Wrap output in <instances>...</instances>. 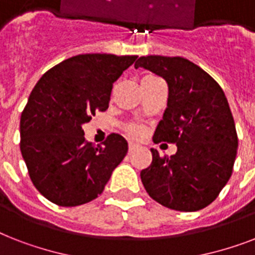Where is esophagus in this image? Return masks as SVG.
<instances>
[{"label":"esophagus","instance_id":"esophagus-1","mask_svg":"<svg viewBox=\"0 0 255 255\" xmlns=\"http://www.w3.org/2000/svg\"><path fill=\"white\" fill-rule=\"evenodd\" d=\"M137 148H139V144L132 143V141H129V143H128V151H129V152L136 151V149H137Z\"/></svg>","mask_w":255,"mask_h":255}]
</instances>
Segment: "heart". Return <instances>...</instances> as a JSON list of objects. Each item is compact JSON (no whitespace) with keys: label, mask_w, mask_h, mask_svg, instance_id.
<instances>
[{"label":"heart","mask_w":255,"mask_h":255,"mask_svg":"<svg viewBox=\"0 0 255 255\" xmlns=\"http://www.w3.org/2000/svg\"><path fill=\"white\" fill-rule=\"evenodd\" d=\"M151 78V77H149ZM123 131L131 137H141L144 135V127L137 123H127L123 126Z\"/></svg>","instance_id":"obj_1"}]
</instances>
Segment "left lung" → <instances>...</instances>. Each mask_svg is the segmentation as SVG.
I'll use <instances>...</instances> for the list:
<instances>
[{"label":"left lung","mask_w":255,"mask_h":255,"mask_svg":"<svg viewBox=\"0 0 255 255\" xmlns=\"http://www.w3.org/2000/svg\"><path fill=\"white\" fill-rule=\"evenodd\" d=\"M144 67L169 87L168 107L153 141L177 145L160 156L152 148L151 165L140 172L147 193L178 212H196L216 200L233 173L238 136L221 86L193 62L180 57H140Z\"/></svg>","instance_id":"8db88e82"}]
</instances>
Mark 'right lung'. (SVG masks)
I'll return each mask as SVG.
<instances>
[{
	"instance_id": "add662e5",
	"label": "right lung",
	"mask_w": 255,
	"mask_h": 255,
	"mask_svg": "<svg viewBox=\"0 0 255 255\" xmlns=\"http://www.w3.org/2000/svg\"><path fill=\"white\" fill-rule=\"evenodd\" d=\"M136 55L81 54L46 71L21 114L22 157L38 192L59 206L95 200L124 156L128 144L110 133L103 145L85 137L82 126L106 111L114 82Z\"/></svg>"
}]
</instances>
